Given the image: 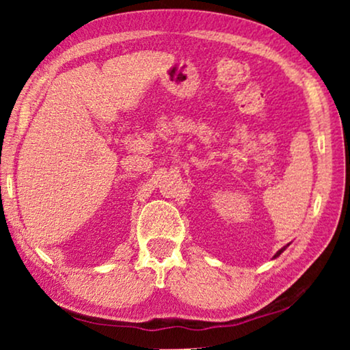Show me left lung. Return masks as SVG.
<instances>
[{
	"label": "left lung",
	"instance_id": "1",
	"mask_svg": "<svg viewBox=\"0 0 350 350\" xmlns=\"http://www.w3.org/2000/svg\"><path fill=\"white\" fill-rule=\"evenodd\" d=\"M286 247H288V245H285V247H284V248H280V250H279V252H277V253H275V255H274V258H277V256H279V255H280V253H282V252H284V250H285V248H286Z\"/></svg>",
	"mask_w": 350,
	"mask_h": 350
}]
</instances>
